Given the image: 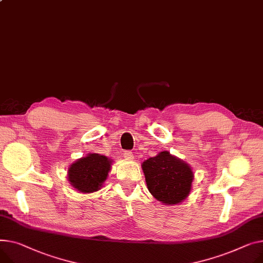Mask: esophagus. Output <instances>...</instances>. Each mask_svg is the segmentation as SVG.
<instances>
[{"label":"esophagus","instance_id":"34e87169","mask_svg":"<svg viewBox=\"0 0 263 263\" xmlns=\"http://www.w3.org/2000/svg\"><path fill=\"white\" fill-rule=\"evenodd\" d=\"M124 156H125L126 160H132L133 157H134V154L131 151H125L124 152Z\"/></svg>","mask_w":263,"mask_h":263}]
</instances>
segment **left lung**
I'll list each match as a JSON object with an SVG mask.
<instances>
[{"label":"left lung","instance_id":"left-lung-1","mask_svg":"<svg viewBox=\"0 0 263 263\" xmlns=\"http://www.w3.org/2000/svg\"><path fill=\"white\" fill-rule=\"evenodd\" d=\"M150 194L166 205L184 201L191 190L194 172L190 166L168 151L150 157L142 165Z\"/></svg>","mask_w":263,"mask_h":263}]
</instances>
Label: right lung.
I'll return each mask as SVG.
<instances>
[{"label":"right lung","instance_id":"right-lung-1","mask_svg":"<svg viewBox=\"0 0 263 263\" xmlns=\"http://www.w3.org/2000/svg\"><path fill=\"white\" fill-rule=\"evenodd\" d=\"M111 164L107 156L98 153L87 154L69 166L68 182L83 194L97 191L107 180Z\"/></svg>","mask_w":263,"mask_h":263}]
</instances>
